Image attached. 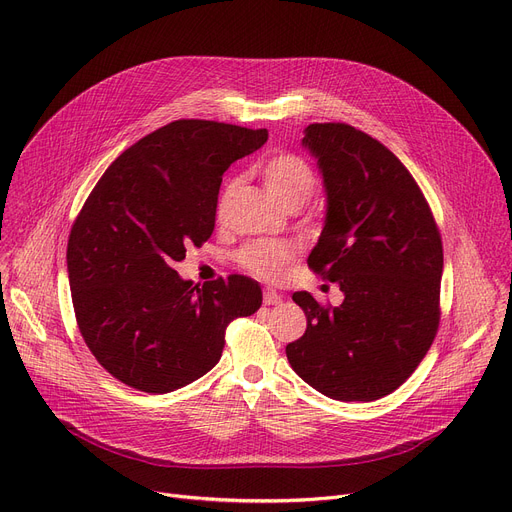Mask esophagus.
<instances>
[{"label": "esophagus", "mask_w": 512, "mask_h": 512, "mask_svg": "<svg viewBox=\"0 0 512 512\" xmlns=\"http://www.w3.org/2000/svg\"><path fill=\"white\" fill-rule=\"evenodd\" d=\"M263 303L265 305H280L282 303V297L274 290V288H265L263 290Z\"/></svg>", "instance_id": "esophagus-1"}]
</instances>
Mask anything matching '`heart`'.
Listing matches in <instances>:
<instances>
[{
    "label": "heart",
    "mask_w": 512,
    "mask_h": 512,
    "mask_svg": "<svg viewBox=\"0 0 512 512\" xmlns=\"http://www.w3.org/2000/svg\"><path fill=\"white\" fill-rule=\"evenodd\" d=\"M261 174L267 191L286 211L303 209L315 191V172L297 153H276L265 161ZM232 191L234 182H228L220 195L218 215L224 213ZM290 261L292 251L282 242H249L236 253L242 270L263 280H280Z\"/></svg>",
    "instance_id": "b5f03b06"
}]
</instances>
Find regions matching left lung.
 Wrapping results in <instances>:
<instances>
[{
  "instance_id": "left-lung-1",
  "label": "left lung",
  "mask_w": 512,
  "mask_h": 512,
  "mask_svg": "<svg viewBox=\"0 0 512 512\" xmlns=\"http://www.w3.org/2000/svg\"><path fill=\"white\" fill-rule=\"evenodd\" d=\"M328 193L326 226L307 263L344 292L340 307L292 294L305 334L286 346L292 369L334 400H378L405 384L440 326L442 236L419 184L367 132L305 128Z\"/></svg>"
}]
</instances>
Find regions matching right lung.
<instances>
[{
    "label": "right lung",
    "instance_id": "obj_1",
    "mask_svg": "<svg viewBox=\"0 0 512 512\" xmlns=\"http://www.w3.org/2000/svg\"><path fill=\"white\" fill-rule=\"evenodd\" d=\"M265 141V128L170 122L128 147L76 215L66 251L76 324L122 384L166 394L199 380L220 361L230 321L261 307L247 276L199 286L172 265L211 236L232 161Z\"/></svg>",
    "mask_w": 512,
    "mask_h": 512
}]
</instances>
